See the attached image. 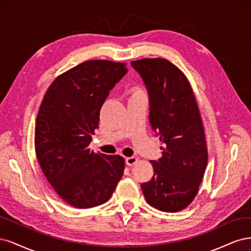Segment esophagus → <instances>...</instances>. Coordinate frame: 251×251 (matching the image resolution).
Segmentation results:
<instances>
[{
    "mask_svg": "<svg viewBox=\"0 0 251 251\" xmlns=\"http://www.w3.org/2000/svg\"><path fill=\"white\" fill-rule=\"evenodd\" d=\"M137 157H135V156H131V157H127L126 158V164L128 165V166H133V165H135L136 163H137Z\"/></svg>",
    "mask_w": 251,
    "mask_h": 251,
    "instance_id": "esophagus-1",
    "label": "esophagus"
}]
</instances>
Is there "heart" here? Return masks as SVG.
<instances>
[{
    "mask_svg": "<svg viewBox=\"0 0 251 251\" xmlns=\"http://www.w3.org/2000/svg\"><path fill=\"white\" fill-rule=\"evenodd\" d=\"M127 94L129 95V98H131V97H135L137 95L144 94V91L140 84L134 83L127 88Z\"/></svg>",
    "mask_w": 251,
    "mask_h": 251,
    "instance_id": "heart-1",
    "label": "heart"
}]
</instances>
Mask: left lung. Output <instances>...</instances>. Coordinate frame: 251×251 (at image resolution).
Returning <instances> with one entry per match:
<instances>
[{
    "label": "left lung",
    "mask_w": 251,
    "mask_h": 251,
    "mask_svg": "<svg viewBox=\"0 0 251 251\" xmlns=\"http://www.w3.org/2000/svg\"><path fill=\"white\" fill-rule=\"evenodd\" d=\"M149 95V120L164 144L163 156L151 160L152 178L142 183L148 203L179 212L195 198L207 164L203 124L188 78L164 58L131 61Z\"/></svg>",
    "instance_id": "left-lung-1"
}]
</instances>
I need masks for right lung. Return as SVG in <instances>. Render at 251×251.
Returning a JSON list of instances; mask_svg holds the SVG:
<instances>
[{
    "label": "right lung",
    "mask_w": 251,
    "mask_h": 251,
    "mask_svg": "<svg viewBox=\"0 0 251 251\" xmlns=\"http://www.w3.org/2000/svg\"><path fill=\"white\" fill-rule=\"evenodd\" d=\"M126 63L88 60L56 78L46 92L35 124V153L48 181L77 208L103 204L122 178L125 160L88 147L100 109L126 73Z\"/></svg>",
    "instance_id": "obj_1"
}]
</instances>
